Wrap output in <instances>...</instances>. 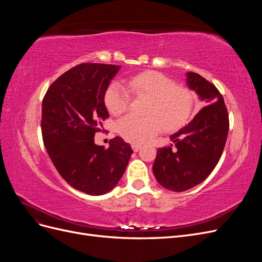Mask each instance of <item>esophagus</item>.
Returning a JSON list of instances; mask_svg holds the SVG:
<instances>
[{
  "label": "esophagus",
  "instance_id": "1",
  "mask_svg": "<svg viewBox=\"0 0 262 262\" xmlns=\"http://www.w3.org/2000/svg\"><path fill=\"white\" fill-rule=\"evenodd\" d=\"M131 146H132V149L134 150V152H138V150L142 147V145H141V144H136V143L132 144Z\"/></svg>",
  "mask_w": 262,
  "mask_h": 262
}]
</instances>
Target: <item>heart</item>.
<instances>
[{
    "mask_svg": "<svg viewBox=\"0 0 262 262\" xmlns=\"http://www.w3.org/2000/svg\"><path fill=\"white\" fill-rule=\"evenodd\" d=\"M125 87L113 83L105 93L108 112L118 116L130 104V93L138 98L147 99L145 118L125 116L117 123L120 136L131 143H143L160 132L164 125L167 131L184 126L192 115L194 95L188 87L176 85L170 77L157 71H145L126 80Z\"/></svg>",
    "mask_w": 262,
    "mask_h": 262,
    "instance_id": "1",
    "label": "heart"
}]
</instances>
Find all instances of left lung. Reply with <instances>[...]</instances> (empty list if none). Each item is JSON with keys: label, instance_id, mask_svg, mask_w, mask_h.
<instances>
[{"label": "left lung", "instance_id": "obj_1", "mask_svg": "<svg viewBox=\"0 0 262 262\" xmlns=\"http://www.w3.org/2000/svg\"><path fill=\"white\" fill-rule=\"evenodd\" d=\"M187 85L207 102L186 126L170 136L175 144L157 149L153 173L158 184L181 192L201 184L215 168L226 143L228 114L224 99L212 83L188 72Z\"/></svg>", "mask_w": 262, "mask_h": 262}]
</instances>
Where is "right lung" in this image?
Masks as SVG:
<instances>
[{
    "label": "right lung",
    "instance_id": "1",
    "mask_svg": "<svg viewBox=\"0 0 262 262\" xmlns=\"http://www.w3.org/2000/svg\"><path fill=\"white\" fill-rule=\"evenodd\" d=\"M120 66L82 63L62 74L42 100L43 144L61 177L91 195L113 190L121 179L133 150L116 137L109 147L96 145L99 120L109 117L105 93Z\"/></svg>",
    "mask_w": 262,
    "mask_h": 262
}]
</instances>
